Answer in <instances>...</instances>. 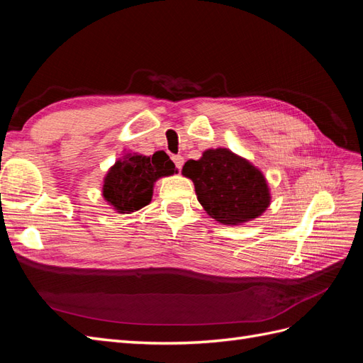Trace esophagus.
<instances>
[{
	"label": "esophagus",
	"mask_w": 363,
	"mask_h": 363,
	"mask_svg": "<svg viewBox=\"0 0 363 363\" xmlns=\"http://www.w3.org/2000/svg\"><path fill=\"white\" fill-rule=\"evenodd\" d=\"M172 160H174V163H175V167H177V169H182L183 163H184L183 156H180V155H177V156H172Z\"/></svg>",
	"instance_id": "obj_1"
}]
</instances>
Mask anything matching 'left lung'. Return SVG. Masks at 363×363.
<instances>
[{"instance_id": "obj_1", "label": "left lung", "mask_w": 363, "mask_h": 363, "mask_svg": "<svg viewBox=\"0 0 363 363\" xmlns=\"http://www.w3.org/2000/svg\"><path fill=\"white\" fill-rule=\"evenodd\" d=\"M182 172L194 182L204 211L223 224L250 221L269 206L263 174L227 148L204 151L200 160L186 162Z\"/></svg>"}]
</instances>
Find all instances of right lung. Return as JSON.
I'll return each mask as SVG.
<instances>
[{
  "mask_svg": "<svg viewBox=\"0 0 363 363\" xmlns=\"http://www.w3.org/2000/svg\"><path fill=\"white\" fill-rule=\"evenodd\" d=\"M174 172L175 164L164 151L152 156L128 155L107 172L103 195L119 213L135 212L151 201L155 182Z\"/></svg>",
  "mask_w": 363,
  "mask_h": 363,
  "instance_id": "add662e5",
  "label": "right lung"
}]
</instances>
